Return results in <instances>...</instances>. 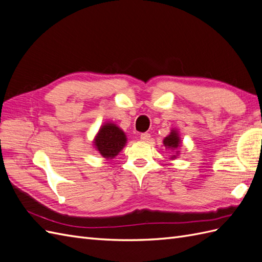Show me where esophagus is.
Listing matches in <instances>:
<instances>
[{"mask_svg":"<svg viewBox=\"0 0 262 262\" xmlns=\"http://www.w3.org/2000/svg\"><path fill=\"white\" fill-rule=\"evenodd\" d=\"M150 138H151V136L149 135V133H142V135L140 136V139H141V141H143V142H148Z\"/></svg>","mask_w":262,"mask_h":262,"instance_id":"obj_1","label":"esophagus"}]
</instances>
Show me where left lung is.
<instances>
[{"label": "left lung", "instance_id": "obj_1", "mask_svg": "<svg viewBox=\"0 0 262 262\" xmlns=\"http://www.w3.org/2000/svg\"><path fill=\"white\" fill-rule=\"evenodd\" d=\"M181 138L179 136V132L177 129H172L169 135L163 139V144L167 149L171 150L173 152V155L171 156V160H174V159L180 155L179 148L181 146Z\"/></svg>", "mask_w": 262, "mask_h": 262}]
</instances>
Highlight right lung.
Returning a JSON list of instances; mask_svg holds the SVG:
<instances>
[{"mask_svg":"<svg viewBox=\"0 0 262 262\" xmlns=\"http://www.w3.org/2000/svg\"><path fill=\"white\" fill-rule=\"evenodd\" d=\"M94 148L100 155L107 159H113L119 155L126 144L124 131L113 122H105L100 126L97 136L93 139Z\"/></svg>","mask_w":262,"mask_h":262,"instance_id":"add662e5","label":"right lung"}]
</instances>
